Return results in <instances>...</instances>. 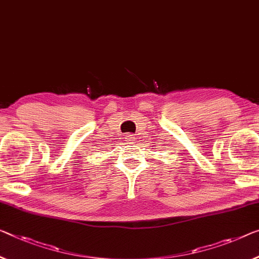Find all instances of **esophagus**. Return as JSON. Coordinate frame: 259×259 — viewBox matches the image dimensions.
Masks as SVG:
<instances>
[{"label": "esophagus", "instance_id": "34e87169", "mask_svg": "<svg viewBox=\"0 0 259 259\" xmlns=\"http://www.w3.org/2000/svg\"><path fill=\"white\" fill-rule=\"evenodd\" d=\"M125 139H126V141H128V142L133 141V135L132 134H127L126 137H125Z\"/></svg>", "mask_w": 259, "mask_h": 259}]
</instances>
